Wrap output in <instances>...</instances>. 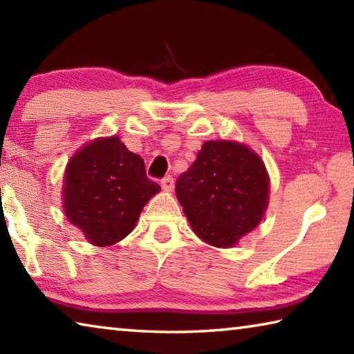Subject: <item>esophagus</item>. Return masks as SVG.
Returning <instances> with one entry per match:
<instances>
[{
  "label": "esophagus",
  "mask_w": 354,
  "mask_h": 354,
  "mask_svg": "<svg viewBox=\"0 0 354 354\" xmlns=\"http://www.w3.org/2000/svg\"><path fill=\"white\" fill-rule=\"evenodd\" d=\"M161 187L166 191H172L174 189V178L171 176H166L165 178H161Z\"/></svg>",
  "instance_id": "1"
}]
</instances>
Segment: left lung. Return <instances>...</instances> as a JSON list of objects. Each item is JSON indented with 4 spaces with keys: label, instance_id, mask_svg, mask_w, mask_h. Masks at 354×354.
I'll use <instances>...</instances> for the list:
<instances>
[{
    "label": "left lung",
    "instance_id": "1",
    "mask_svg": "<svg viewBox=\"0 0 354 354\" xmlns=\"http://www.w3.org/2000/svg\"><path fill=\"white\" fill-rule=\"evenodd\" d=\"M265 165L243 144L207 141L176 182L177 199L194 234L230 248L260 223L268 204Z\"/></svg>",
    "mask_w": 354,
    "mask_h": 354
}]
</instances>
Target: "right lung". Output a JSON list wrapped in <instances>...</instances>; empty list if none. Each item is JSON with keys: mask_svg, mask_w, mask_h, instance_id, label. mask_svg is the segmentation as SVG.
I'll return each mask as SVG.
<instances>
[{"mask_svg": "<svg viewBox=\"0 0 354 354\" xmlns=\"http://www.w3.org/2000/svg\"><path fill=\"white\" fill-rule=\"evenodd\" d=\"M160 191L141 156L118 136L97 139L73 156L64 177V210L86 240L109 246L130 234L142 207Z\"/></svg>", "mask_w": 354, "mask_h": 354, "instance_id": "obj_1", "label": "right lung"}]
</instances>
